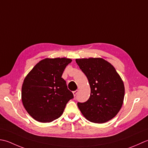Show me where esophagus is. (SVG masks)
Listing matches in <instances>:
<instances>
[{"instance_id":"1","label":"esophagus","mask_w":148,"mask_h":148,"mask_svg":"<svg viewBox=\"0 0 148 148\" xmlns=\"http://www.w3.org/2000/svg\"><path fill=\"white\" fill-rule=\"evenodd\" d=\"M78 90H76V91H73V95H74L75 97V96H77V95L78 94Z\"/></svg>"}]
</instances>
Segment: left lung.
I'll use <instances>...</instances> for the list:
<instances>
[{
    "label": "left lung",
    "instance_id": "1",
    "mask_svg": "<svg viewBox=\"0 0 148 148\" xmlns=\"http://www.w3.org/2000/svg\"><path fill=\"white\" fill-rule=\"evenodd\" d=\"M76 62L88 79L91 95L77 105L89 121L103 123L112 119L122 107L125 86L114 66L101 58L76 59Z\"/></svg>",
    "mask_w": 148,
    "mask_h": 148
}]
</instances>
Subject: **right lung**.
Listing matches in <instances>:
<instances>
[{
  "mask_svg": "<svg viewBox=\"0 0 148 148\" xmlns=\"http://www.w3.org/2000/svg\"><path fill=\"white\" fill-rule=\"evenodd\" d=\"M70 59H45L24 79L22 99L27 112L41 123L52 122L62 115L66 104L73 98L62 78Z\"/></svg>",
  "mask_w": 148,
  "mask_h": 148,
  "instance_id": "1",
  "label": "right lung"
}]
</instances>
